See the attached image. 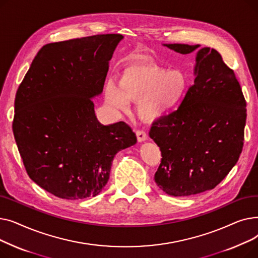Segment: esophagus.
Returning <instances> with one entry per match:
<instances>
[{"mask_svg":"<svg viewBox=\"0 0 258 258\" xmlns=\"http://www.w3.org/2000/svg\"><path fill=\"white\" fill-rule=\"evenodd\" d=\"M136 135H137V140H138L139 142L145 141L146 138H147L146 133H145L144 131H142V130H138V131L136 132Z\"/></svg>","mask_w":258,"mask_h":258,"instance_id":"1","label":"esophagus"}]
</instances>
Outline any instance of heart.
I'll return each mask as SVG.
<instances>
[{"instance_id": "1", "label": "heart", "mask_w": 258, "mask_h": 258, "mask_svg": "<svg viewBox=\"0 0 258 258\" xmlns=\"http://www.w3.org/2000/svg\"><path fill=\"white\" fill-rule=\"evenodd\" d=\"M188 76L180 70L169 71L157 64L133 62L118 75V86L107 81L105 100L120 111H127L130 101H138L144 120H156L177 106L189 89Z\"/></svg>"}]
</instances>
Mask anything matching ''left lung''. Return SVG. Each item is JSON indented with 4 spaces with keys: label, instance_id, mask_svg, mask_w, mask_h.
I'll return each instance as SVG.
<instances>
[{
    "label": "left lung",
    "instance_id": "left-lung-1",
    "mask_svg": "<svg viewBox=\"0 0 258 258\" xmlns=\"http://www.w3.org/2000/svg\"><path fill=\"white\" fill-rule=\"evenodd\" d=\"M164 46L182 54L200 47ZM195 74L178 110L154 121L150 131L162 156L155 181L173 197L201 194L220 184L236 164L245 137L246 100L221 54L200 49Z\"/></svg>",
    "mask_w": 258,
    "mask_h": 258
}]
</instances>
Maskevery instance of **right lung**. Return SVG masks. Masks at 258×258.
<instances>
[{
	"label": "right lung",
	"instance_id": "1",
	"mask_svg": "<svg viewBox=\"0 0 258 258\" xmlns=\"http://www.w3.org/2000/svg\"><path fill=\"white\" fill-rule=\"evenodd\" d=\"M121 34L45 45L21 83L12 131L29 178L60 199L97 196L115 155L137 142L123 121L99 123L91 98L102 92Z\"/></svg>",
	"mask_w": 258,
	"mask_h": 258
}]
</instances>
